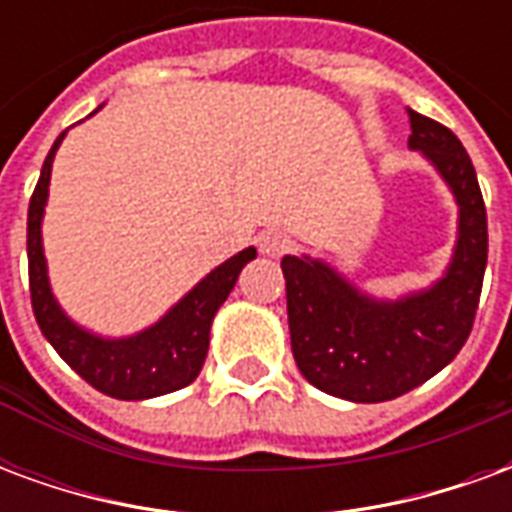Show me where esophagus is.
Wrapping results in <instances>:
<instances>
[{"instance_id": "obj_1", "label": "esophagus", "mask_w": 512, "mask_h": 512, "mask_svg": "<svg viewBox=\"0 0 512 512\" xmlns=\"http://www.w3.org/2000/svg\"><path fill=\"white\" fill-rule=\"evenodd\" d=\"M290 235L288 233H279V230H271L260 238V249H263V255L268 257H282L285 252H290Z\"/></svg>"}]
</instances>
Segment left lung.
Segmentation results:
<instances>
[{
	"label": "left lung",
	"mask_w": 512,
	"mask_h": 512,
	"mask_svg": "<svg viewBox=\"0 0 512 512\" xmlns=\"http://www.w3.org/2000/svg\"><path fill=\"white\" fill-rule=\"evenodd\" d=\"M408 147L422 150L461 205V235L447 277L403 301H373L310 257H282L290 348L321 392L381 403L425 384L472 334L488 260V219L472 158L450 128L406 109Z\"/></svg>",
	"instance_id": "8db88e82"
}]
</instances>
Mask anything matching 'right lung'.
<instances>
[{
	"label": "right lung",
	"mask_w": 512,
	"mask_h": 512,
	"mask_svg": "<svg viewBox=\"0 0 512 512\" xmlns=\"http://www.w3.org/2000/svg\"><path fill=\"white\" fill-rule=\"evenodd\" d=\"M62 136L65 131L57 136V142L43 161L27 216L29 296H32V312H35L40 332L87 384L109 397L145 400V397L183 389L200 376L202 362L208 356L213 315L235 288L241 268L249 260H255L257 252L249 246L230 257L147 332L128 337V340H101V337L82 332L76 323L65 318V312L51 296L49 279H46V257L40 244V219H43V205L49 197L51 161Z\"/></svg>",
	"instance_id": "obj_1"
}]
</instances>
